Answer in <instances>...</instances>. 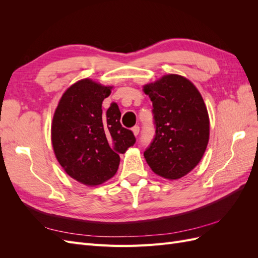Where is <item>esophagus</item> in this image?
<instances>
[{
    "label": "esophagus",
    "instance_id": "1",
    "mask_svg": "<svg viewBox=\"0 0 258 258\" xmlns=\"http://www.w3.org/2000/svg\"><path fill=\"white\" fill-rule=\"evenodd\" d=\"M132 132H134V135L137 137L139 135V132H140V127L139 126H135L134 128H132Z\"/></svg>",
    "mask_w": 258,
    "mask_h": 258
}]
</instances>
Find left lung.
<instances>
[{"mask_svg": "<svg viewBox=\"0 0 258 258\" xmlns=\"http://www.w3.org/2000/svg\"><path fill=\"white\" fill-rule=\"evenodd\" d=\"M153 102L156 136L144 152L153 172L178 179L197 167L207 150L210 118L201 93L189 80L167 74L143 86Z\"/></svg>", "mask_w": 258, "mask_h": 258, "instance_id": "left-lung-1", "label": "left lung"}]
</instances>
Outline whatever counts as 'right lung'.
I'll return each mask as SVG.
<instances>
[{
	"label": "right lung",
	"mask_w": 258,
	"mask_h": 258,
	"mask_svg": "<svg viewBox=\"0 0 258 258\" xmlns=\"http://www.w3.org/2000/svg\"><path fill=\"white\" fill-rule=\"evenodd\" d=\"M113 86L84 79L62 95L51 122L53 153L66 173L86 186H97L118 170L119 155L136 142L120 124L121 113L113 103L102 114V102Z\"/></svg>",
	"instance_id": "add662e5"
}]
</instances>
